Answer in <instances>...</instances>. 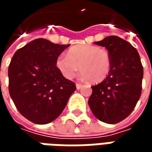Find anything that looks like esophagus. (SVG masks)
Instances as JSON below:
<instances>
[{
  "instance_id": "esophagus-1",
  "label": "esophagus",
  "mask_w": 152,
  "mask_h": 152,
  "mask_svg": "<svg viewBox=\"0 0 152 152\" xmlns=\"http://www.w3.org/2000/svg\"><path fill=\"white\" fill-rule=\"evenodd\" d=\"M76 89H80V88H81V87H82L83 85H82V84H80V83H76Z\"/></svg>"
}]
</instances>
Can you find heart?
<instances>
[{
    "instance_id": "b5f03b06",
    "label": "heart",
    "mask_w": 152,
    "mask_h": 152,
    "mask_svg": "<svg viewBox=\"0 0 152 152\" xmlns=\"http://www.w3.org/2000/svg\"><path fill=\"white\" fill-rule=\"evenodd\" d=\"M56 66L67 79L76 76L80 66L85 79H89L93 83H99L108 76L112 59L106 49L91 45H77L70 48L67 55L58 56Z\"/></svg>"
}]
</instances>
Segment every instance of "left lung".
Listing matches in <instances>:
<instances>
[{
	"instance_id": "obj_1",
	"label": "left lung",
	"mask_w": 152,
	"mask_h": 152,
	"mask_svg": "<svg viewBox=\"0 0 152 152\" xmlns=\"http://www.w3.org/2000/svg\"><path fill=\"white\" fill-rule=\"evenodd\" d=\"M94 44L107 50L112 66L107 77L92 86L89 106L99 121L116 124L130 115L140 98L143 67L137 50L122 38L110 36Z\"/></svg>"
}]
</instances>
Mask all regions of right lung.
<instances>
[{
  "instance_id": "add662e5",
  "label": "right lung",
  "mask_w": 152,
  "mask_h": 152,
  "mask_svg": "<svg viewBox=\"0 0 152 152\" xmlns=\"http://www.w3.org/2000/svg\"><path fill=\"white\" fill-rule=\"evenodd\" d=\"M68 46L39 38L17 50L10 61V95L20 114L35 124H48L58 117L76 89L56 66Z\"/></svg>"
}]
</instances>
